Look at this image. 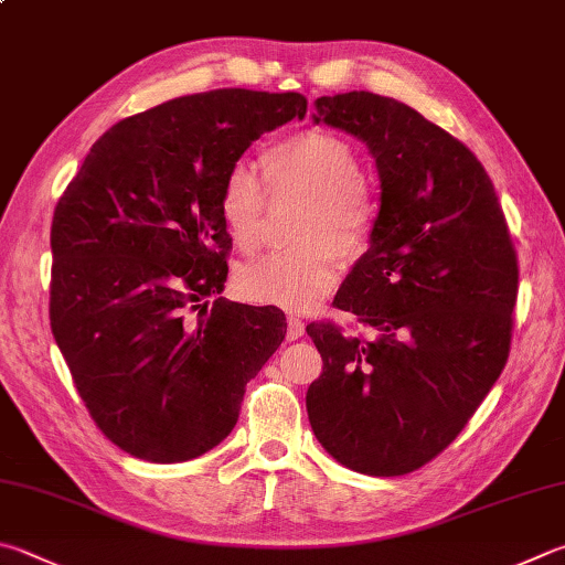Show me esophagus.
I'll list each match as a JSON object with an SVG mask.
<instances>
[{"label": "esophagus", "mask_w": 565, "mask_h": 565, "mask_svg": "<svg viewBox=\"0 0 565 565\" xmlns=\"http://www.w3.org/2000/svg\"><path fill=\"white\" fill-rule=\"evenodd\" d=\"M303 331H306V323L301 321L299 316L286 318V338H289V341H296V338H301Z\"/></svg>", "instance_id": "esophagus-1"}]
</instances>
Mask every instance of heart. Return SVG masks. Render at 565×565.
I'll return each mask as SVG.
<instances>
[{"instance_id":"obj_1","label":"heart","mask_w":565,"mask_h":565,"mask_svg":"<svg viewBox=\"0 0 565 565\" xmlns=\"http://www.w3.org/2000/svg\"><path fill=\"white\" fill-rule=\"evenodd\" d=\"M269 190L309 202L296 230L299 249L244 264L234 276L242 299L289 311H309L341 279L343 259L355 262L371 249L377 227V200L365 182L361 156L351 142L326 130H301L264 152ZM269 194L247 166H234L222 182L220 214L232 242L254 252L262 242Z\"/></svg>"}]
</instances>
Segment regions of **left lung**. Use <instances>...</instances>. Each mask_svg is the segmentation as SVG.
<instances>
[{"label":"left lung","instance_id":"8db88e82","mask_svg":"<svg viewBox=\"0 0 565 565\" xmlns=\"http://www.w3.org/2000/svg\"><path fill=\"white\" fill-rule=\"evenodd\" d=\"M318 120L365 140L381 175L371 249L333 306L371 331L306 326L323 373L306 393L318 443L371 477L433 461L509 361L519 259L487 170L415 108L367 90L316 100Z\"/></svg>","mask_w":565,"mask_h":565}]
</instances>
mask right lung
Wrapping results in <instances>:
<instances>
[{
    "label": "right lung",
    "instance_id": "1",
    "mask_svg": "<svg viewBox=\"0 0 565 565\" xmlns=\"http://www.w3.org/2000/svg\"><path fill=\"white\" fill-rule=\"evenodd\" d=\"M301 94L220 88L172 98L100 136L51 222V333L90 419L138 459L210 452L286 335L276 306L217 296L232 237L227 172Z\"/></svg>",
    "mask_w": 565,
    "mask_h": 565
}]
</instances>
